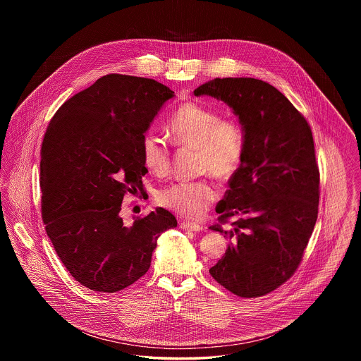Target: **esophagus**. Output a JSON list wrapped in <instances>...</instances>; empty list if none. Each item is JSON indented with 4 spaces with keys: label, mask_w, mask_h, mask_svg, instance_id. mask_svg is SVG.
I'll return each instance as SVG.
<instances>
[{
    "label": "esophagus",
    "mask_w": 361,
    "mask_h": 361,
    "mask_svg": "<svg viewBox=\"0 0 361 361\" xmlns=\"http://www.w3.org/2000/svg\"><path fill=\"white\" fill-rule=\"evenodd\" d=\"M180 227L184 230H190V231H202L203 227L200 224H190V222H181Z\"/></svg>",
    "instance_id": "1"
}]
</instances>
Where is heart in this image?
<instances>
[{
  "mask_svg": "<svg viewBox=\"0 0 361 361\" xmlns=\"http://www.w3.org/2000/svg\"><path fill=\"white\" fill-rule=\"evenodd\" d=\"M169 131L177 145L197 150V169L219 180H228L240 171L245 155V133L234 118L202 104H181L169 121ZM143 165L155 174L171 172L172 157L166 143L147 131L140 142ZM158 203L189 219L202 218L218 199V190L208 180L177 183L161 189Z\"/></svg>",
  "mask_w": 361,
  "mask_h": 361,
  "instance_id": "b5f03b06",
  "label": "heart"
}]
</instances>
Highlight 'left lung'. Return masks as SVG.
<instances>
[{
    "label": "left lung",
    "instance_id": "left-lung-1",
    "mask_svg": "<svg viewBox=\"0 0 361 361\" xmlns=\"http://www.w3.org/2000/svg\"><path fill=\"white\" fill-rule=\"evenodd\" d=\"M227 104L242 124L245 155L211 226L228 242L211 276L240 298L286 283L299 267L318 216L319 172L309 123L275 86L215 78L193 90ZM231 216L238 221L226 231Z\"/></svg>",
    "mask_w": 361,
    "mask_h": 361
}]
</instances>
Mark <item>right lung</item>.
I'll return each instance as SVG.
<instances>
[{
    "label": "right lung",
    "instance_id": "1",
    "mask_svg": "<svg viewBox=\"0 0 361 361\" xmlns=\"http://www.w3.org/2000/svg\"><path fill=\"white\" fill-rule=\"evenodd\" d=\"M174 92L150 78L108 74L54 115L40 152L42 218L56 255L86 288L118 292L152 264L177 226L161 207L127 227L126 193L143 192L140 142Z\"/></svg>",
    "mask_w": 361,
    "mask_h": 361
}]
</instances>
